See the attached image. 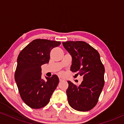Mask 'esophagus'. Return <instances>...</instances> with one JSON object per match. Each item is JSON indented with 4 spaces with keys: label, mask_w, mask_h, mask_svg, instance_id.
I'll list each match as a JSON object with an SVG mask.
<instances>
[{
    "label": "esophagus",
    "mask_w": 124,
    "mask_h": 124,
    "mask_svg": "<svg viewBox=\"0 0 124 124\" xmlns=\"http://www.w3.org/2000/svg\"><path fill=\"white\" fill-rule=\"evenodd\" d=\"M59 81H60V82H62V81L65 80V79H64L63 78H62V77H59Z\"/></svg>",
    "instance_id": "1"
}]
</instances>
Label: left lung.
Masks as SVG:
<instances>
[{
	"label": "left lung",
	"mask_w": 124,
	"mask_h": 124,
	"mask_svg": "<svg viewBox=\"0 0 124 124\" xmlns=\"http://www.w3.org/2000/svg\"><path fill=\"white\" fill-rule=\"evenodd\" d=\"M62 44L72 57L70 70L83 78L79 86L68 81V103L77 111H88L96 106L104 85V66L98 51L86 42L66 41Z\"/></svg>",
	"instance_id": "left-lung-1"
}]
</instances>
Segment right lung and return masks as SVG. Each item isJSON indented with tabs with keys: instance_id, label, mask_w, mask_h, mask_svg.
Here are the masks:
<instances>
[{
	"instance_id": "right-lung-1",
	"label": "right lung",
	"mask_w": 124,
	"mask_h": 124,
	"mask_svg": "<svg viewBox=\"0 0 124 124\" xmlns=\"http://www.w3.org/2000/svg\"><path fill=\"white\" fill-rule=\"evenodd\" d=\"M60 44V41L36 39L18 55L15 81L21 99L32 108H41L47 105L59 83L56 75L43 80L41 66L49 62L51 51Z\"/></svg>"
}]
</instances>
